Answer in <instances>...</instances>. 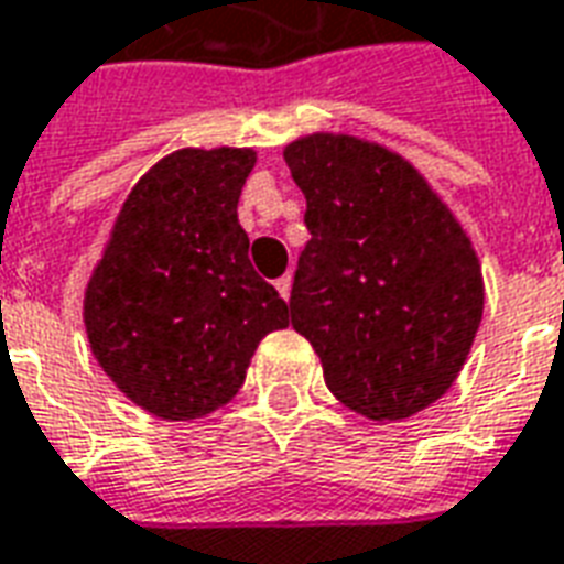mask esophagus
Here are the masks:
<instances>
[{"instance_id":"1","label":"esophagus","mask_w":564,"mask_h":564,"mask_svg":"<svg viewBox=\"0 0 564 564\" xmlns=\"http://www.w3.org/2000/svg\"><path fill=\"white\" fill-rule=\"evenodd\" d=\"M274 286H278L281 299H290V290H293V278H290V274H283V278H278V281H274Z\"/></svg>"}]
</instances>
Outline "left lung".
<instances>
[{
	"mask_svg": "<svg viewBox=\"0 0 564 564\" xmlns=\"http://www.w3.org/2000/svg\"><path fill=\"white\" fill-rule=\"evenodd\" d=\"M311 241L290 314L332 395L368 420H408L459 378L484 319L468 232L414 162L378 141L311 132L283 148Z\"/></svg>",
	"mask_w": 564,
	"mask_h": 564,
	"instance_id": "left-lung-1",
	"label": "left lung"
}]
</instances>
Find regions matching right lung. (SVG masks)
<instances>
[{"label":"right lung","instance_id":"1","mask_svg":"<svg viewBox=\"0 0 564 564\" xmlns=\"http://www.w3.org/2000/svg\"><path fill=\"white\" fill-rule=\"evenodd\" d=\"M253 148H181L141 174L84 290L90 350L129 402L198 420L232 402L290 307L250 265L238 196Z\"/></svg>","mask_w":564,"mask_h":564}]
</instances>
